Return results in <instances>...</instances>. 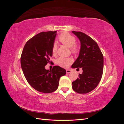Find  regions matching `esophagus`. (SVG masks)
I'll return each mask as SVG.
<instances>
[{
	"label": "esophagus",
	"instance_id": "34e87169",
	"mask_svg": "<svg viewBox=\"0 0 124 124\" xmlns=\"http://www.w3.org/2000/svg\"><path fill=\"white\" fill-rule=\"evenodd\" d=\"M71 72V70H69V69L66 70V73H67V74L70 73Z\"/></svg>",
	"mask_w": 124,
	"mask_h": 124
}]
</instances>
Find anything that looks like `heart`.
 <instances>
[{
    "label": "heart",
    "mask_w": 124,
    "mask_h": 124,
    "mask_svg": "<svg viewBox=\"0 0 124 124\" xmlns=\"http://www.w3.org/2000/svg\"><path fill=\"white\" fill-rule=\"evenodd\" d=\"M59 41L65 46L69 47H70L71 52L73 54H77L79 52L80 48L78 44L76 43V39L75 37L71 35L68 32H63L58 37ZM57 46L56 43H54L52 47V54L55 55L57 52ZM73 62V59L68 57L65 58L62 57H60L56 60V63L59 66L63 67V68H67Z\"/></svg>",
    "instance_id": "obj_1"
}]
</instances>
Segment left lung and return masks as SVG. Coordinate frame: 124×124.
Returning a JSON list of instances; mask_svg holds the SVG:
<instances>
[{"instance_id": "left-lung-1", "label": "left lung", "mask_w": 124, "mask_h": 124, "mask_svg": "<svg viewBox=\"0 0 124 124\" xmlns=\"http://www.w3.org/2000/svg\"><path fill=\"white\" fill-rule=\"evenodd\" d=\"M81 42L79 56L72 68H82L83 72L73 81L72 89L79 93L94 89L100 82L103 70V56L95 40L81 31H72ZM79 69V68H78Z\"/></svg>"}]
</instances>
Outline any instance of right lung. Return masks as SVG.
<instances>
[{
    "instance_id": "obj_1",
    "label": "right lung",
    "mask_w": 124,
    "mask_h": 124,
    "mask_svg": "<svg viewBox=\"0 0 124 124\" xmlns=\"http://www.w3.org/2000/svg\"><path fill=\"white\" fill-rule=\"evenodd\" d=\"M56 32L38 33L27 41L22 53L21 65L26 79L32 87L41 93L55 91L60 78L66 73V70L58 66H54L50 71L45 69L53 55L52 49Z\"/></svg>"
}]
</instances>
